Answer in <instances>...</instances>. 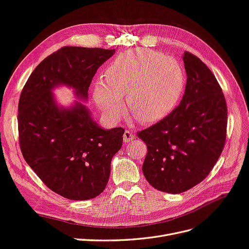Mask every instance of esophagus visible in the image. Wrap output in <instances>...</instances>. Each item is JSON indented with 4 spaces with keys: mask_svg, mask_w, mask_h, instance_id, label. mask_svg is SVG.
<instances>
[{
    "mask_svg": "<svg viewBox=\"0 0 249 249\" xmlns=\"http://www.w3.org/2000/svg\"><path fill=\"white\" fill-rule=\"evenodd\" d=\"M134 139L133 133L130 132V130H125L124 134H123V141L124 143H128V142L132 141Z\"/></svg>",
    "mask_w": 249,
    "mask_h": 249,
    "instance_id": "obj_1",
    "label": "esophagus"
}]
</instances>
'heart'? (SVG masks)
Masks as SVG:
<instances>
[{
    "label": "heart",
    "mask_w": 249,
    "mask_h": 249,
    "mask_svg": "<svg viewBox=\"0 0 249 249\" xmlns=\"http://www.w3.org/2000/svg\"><path fill=\"white\" fill-rule=\"evenodd\" d=\"M103 78L95 82L91 95L110 122L124 117V95L127 109L139 122H160L175 109L186 84L179 61L143 48L120 53L105 68Z\"/></svg>",
    "instance_id": "heart-1"
}]
</instances>
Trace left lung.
I'll return each instance as SVG.
<instances>
[{
	"label": "left lung",
	"mask_w": 249,
	"mask_h": 249,
	"mask_svg": "<svg viewBox=\"0 0 249 249\" xmlns=\"http://www.w3.org/2000/svg\"><path fill=\"white\" fill-rule=\"evenodd\" d=\"M182 60L187 84L179 105L138 133L147 145L142 167L147 181L171 194L190 190L209 175L226 137V102L214 74L190 52Z\"/></svg>",
	"instance_id": "1"
}]
</instances>
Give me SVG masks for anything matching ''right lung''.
Returning a JSON list of instances; mask_svg holds the SVG:
<instances>
[{"mask_svg": "<svg viewBox=\"0 0 249 249\" xmlns=\"http://www.w3.org/2000/svg\"><path fill=\"white\" fill-rule=\"evenodd\" d=\"M116 50L65 47L48 56L30 75L18 102L19 146L27 164L46 186L71 200L100 195L108 182L111 160L124 129H104L89 109L88 91L99 67ZM65 85L77 99L57 103L54 88Z\"/></svg>", "mask_w": 249, "mask_h": 249, "instance_id": "add662e5", "label": "right lung"}]
</instances>
